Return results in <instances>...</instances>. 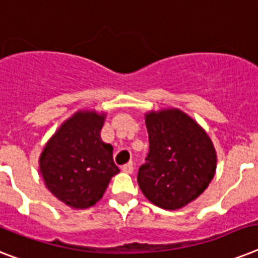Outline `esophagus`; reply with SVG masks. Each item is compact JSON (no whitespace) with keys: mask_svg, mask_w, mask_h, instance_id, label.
Segmentation results:
<instances>
[{"mask_svg":"<svg viewBox=\"0 0 258 258\" xmlns=\"http://www.w3.org/2000/svg\"><path fill=\"white\" fill-rule=\"evenodd\" d=\"M122 171L125 173H133L134 172V164L133 163H127L122 167Z\"/></svg>","mask_w":258,"mask_h":258,"instance_id":"1","label":"esophagus"}]
</instances>
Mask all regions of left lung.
I'll return each instance as SVG.
<instances>
[{
    "mask_svg": "<svg viewBox=\"0 0 258 258\" xmlns=\"http://www.w3.org/2000/svg\"><path fill=\"white\" fill-rule=\"evenodd\" d=\"M150 136L147 163L138 183L152 204L176 211L204 192L216 173L212 140L194 118L179 108L146 112Z\"/></svg>",
    "mask_w": 258,
    "mask_h": 258,
    "instance_id": "obj_1",
    "label": "left lung"
}]
</instances>
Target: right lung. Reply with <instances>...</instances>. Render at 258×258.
<instances>
[{"mask_svg":"<svg viewBox=\"0 0 258 258\" xmlns=\"http://www.w3.org/2000/svg\"><path fill=\"white\" fill-rule=\"evenodd\" d=\"M106 116L103 111L78 110L59 125L39 156L46 188L73 209L95 205L119 172L112 146L100 138Z\"/></svg>","mask_w":258,"mask_h":258,"instance_id":"right-lung-1","label":"right lung"}]
</instances>
